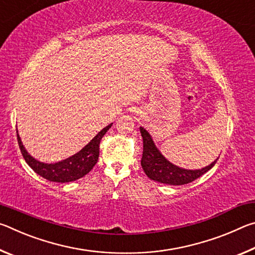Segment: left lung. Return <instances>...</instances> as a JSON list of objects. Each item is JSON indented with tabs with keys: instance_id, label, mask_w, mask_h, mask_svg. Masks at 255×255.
<instances>
[{
	"instance_id": "obj_1",
	"label": "left lung",
	"mask_w": 255,
	"mask_h": 255,
	"mask_svg": "<svg viewBox=\"0 0 255 255\" xmlns=\"http://www.w3.org/2000/svg\"><path fill=\"white\" fill-rule=\"evenodd\" d=\"M141 137H143V157H141V167L146 175L150 180L157 181L159 183L170 185H182L200 178L202 174L208 172L213 167L217 159L208 166L202 167L201 170H185L172 164L163 156L161 152L155 146L152 137L147 130L139 127Z\"/></svg>"
}]
</instances>
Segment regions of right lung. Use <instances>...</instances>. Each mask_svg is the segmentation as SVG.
Returning <instances> with one entry per match:
<instances>
[{
	"label": "right lung",
	"mask_w": 255,
	"mask_h": 255,
	"mask_svg": "<svg viewBox=\"0 0 255 255\" xmlns=\"http://www.w3.org/2000/svg\"><path fill=\"white\" fill-rule=\"evenodd\" d=\"M112 124L102 129V130L98 133V135L90 141V143L84 146L79 153L73 155V156L68 157L63 161L57 163H42L37 161L33 158L27 150H25L24 146L21 141V138L18 133V129H16V137H18V143L22 156L25 159L28 165L39 174L42 178L53 181V182H71V181H75L77 179L83 178L85 174H88L90 171L93 169L96 165L99 158V150H100V141L105 133L111 128Z\"/></svg>",
	"instance_id": "1"
}]
</instances>
